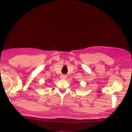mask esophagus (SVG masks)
<instances>
[{"label":"esophagus","instance_id":"1","mask_svg":"<svg viewBox=\"0 0 132 132\" xmlns=\"http://www.w3.org/2000/svg\"><path fill=\"white\" fill-rule=\"evenodd\" d=\"M62 79H63V78H64V77H62Z\"/></svg>","mask_w":132,"mask_h":132}]
</instances>
